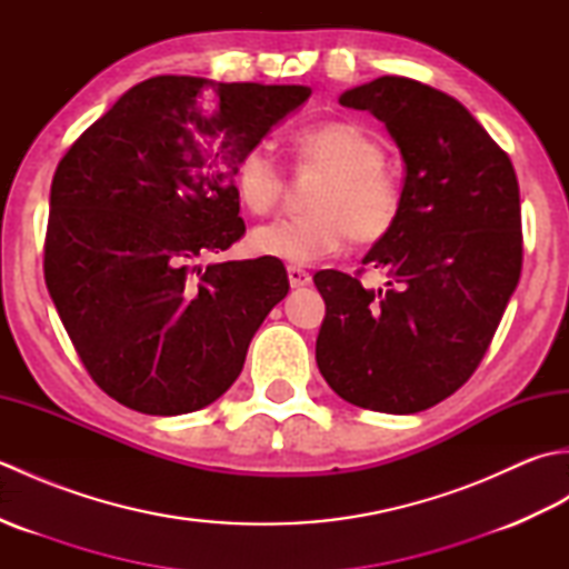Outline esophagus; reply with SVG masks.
<instances>
[{
  "mask_svg": "<svg viewBox=\"0 0 569 569\" xmlns=\"http://www.w3.org/2000/svg\"><path fill=\"white\" fill-rule=\"evenodd\" d=\"M310 273L306 269H298V266H288V283H291V288H303V286H310Z\"/></svg>",
  "mask_w": 569,
  "mask_h": 569,
  "instance_id": "34e87169",
  "label": "esophagus"
}]
</instances>
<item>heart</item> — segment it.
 I'll return each instance as SVG.
<instances>
[{"label": "heart", "mask_w": 569, "mask_h": 569, "mask_svg": "<svg viewBox=\"0 0 569 569\" xmlns=\"http://www.w3.org/2000/svg\"><path fill=\"white\" fill-rule=\"evenodd\" d=\"M300 163L322 168L325 178L310 198V214L257 227L249 249L257 257L293 266L316 263L347 247L373 244L391 232L401 212V192L381 171L383 143L352 122H328L296 137ZM234 192L241 208L266 214L283 192V173L263 147H251L234 168Z\"/></svg>", "instance_id": "obj_1"}]
</instances>
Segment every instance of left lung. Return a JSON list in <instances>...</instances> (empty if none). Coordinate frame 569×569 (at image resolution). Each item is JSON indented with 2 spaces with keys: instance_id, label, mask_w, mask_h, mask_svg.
I'll use <instances>...</instances> for the list:
<instances>
[{
  "instance_id": "8db88e82",
  "label": "left lung",
  "mask_w": 569,
  "mask_h": 569,
  "mask_svg": "<svg viewBox=\"0 0 569 569\" xmlns=\"http://www.w3.org/2000/svg\"><path fill=\"white\" fill-rule=\"evenodd\" d=\"M383 122L403 159L401 212L361 263L386 288L325 269L316 342L330 389L359 408L408 416L445 401L491 345L521 278V196L497 141L462 102L383 76L340 94Z\"/></svg>"
}]
</instances>
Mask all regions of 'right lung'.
<instances>
[{
	"label": "right lung",
	"mask_w": 569,
	"mask_h": 569,
	"mask_svg": "<svg viewBox=\"0 0 569 569\" xmlns=\"http://www.w3.org/2000/svg\"><path fill=\"white\" fill-rule=\"evenodd\" d=\"M306 84L159 76L72 143L51 186L46 286L84 369L147 416L217 401L288 293L276 259H196L244 234L234 168Z\"/></svg>",
	"instance_id": "1"
}]
</instances>
